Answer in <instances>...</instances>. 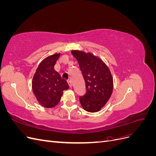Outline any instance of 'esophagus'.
<instances>
[{
    "instance_id": "1",
    "label": "esophagus",
    "mask_w": 156,
    "mask_h": 156,
    "mask_svg": "<svg viewBox=\"0 0 156 156\" xmlns=\"http://www.w3.org/2000/svg\"><path fill=\"white\" fill-rule=\"evenodd\" d=\"M68 84H69V86L70 87H72V85H73V84H72V81H71V80L69 79V81H68Z\"/></svg>"
}]
</instances>
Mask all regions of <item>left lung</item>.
Here are the masks:
<instances>
[{"label": "left lung", "instance_id": "1", "mask_svg": "<svg viewBox=\"0 0 156 156\" xmlns=\"http://www.w3.org/2000/svg\"><path fill=\"white\" fill-rule=\"evenodd\" d=\"M85 82L87 92L79 96L80 103L85 111H100L110 98L113 88L111 73L105 63L91 53L72 51Z\"/></svg>", "mask_w": 156, "mask_h": 156}]
</instances>
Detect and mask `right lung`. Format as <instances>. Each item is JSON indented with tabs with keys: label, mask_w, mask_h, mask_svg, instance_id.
Instances as JSON below:
<instances>
[{
	"label": "right lung",
	"mask_w": 156,
	"mask_h": 156,
	"mask_svg": "<svg viewBox=\"0 0 156 156\" xmlns=\"http://www.w3.org/2000/svg\"><path fill=\"white\" fill-rule=\"evenodd\" d=\"M60 55H53L42 61L32 79L33 92L38 102L46 108L57 105L62 92L69 88L67 81L54 69Z\"/></svg>",
	"instance_id": "obj_1"
}]
</instances>
